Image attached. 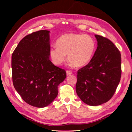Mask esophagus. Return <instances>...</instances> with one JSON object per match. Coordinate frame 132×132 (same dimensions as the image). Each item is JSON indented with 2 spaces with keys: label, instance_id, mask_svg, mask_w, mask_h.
<instances>
[{
  "label": "esophagus",
  "instance_id": "34e87169",
  "mask_svg": "<svg viewBox=\"0 0 132 132\" xmlns=\"http://www.w3.org/2000/svg\"><path fill=\"white\" fill-rule=\"evenodd\" d=\"M66 74L68 76H69L72 74V71L70 70H66Z\"/></svg>",
  "mask_w": 132,
  "mask_h": 132
}]
</instances>
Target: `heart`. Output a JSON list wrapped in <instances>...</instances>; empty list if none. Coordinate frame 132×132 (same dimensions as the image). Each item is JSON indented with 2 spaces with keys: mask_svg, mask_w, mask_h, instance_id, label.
<instances>
[{
  "mask_svg": "<svg viewBox=\"0 0 132 132\" xmlns=\"http://www.w3.org/2000/svg\"><path fill=\"white\" fill-rule=\"evenodd\" d=\"M56 46L51 47L50 55L53 63L59 65L65 61L68 55L69 61L75 67H82L92 59L96 49L94 39L90 35L69 33L60 37Z\"/></svg>",
  "mask_w": 132,
  "mask_h": 132,
  "instance_id": "heart-1",
  "label": "heart"
}]
</instances>
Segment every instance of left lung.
<instances>
[{"mask_svg":"<svg viewBox=\"0 0 132 132\" xmlns=\"http://www.w3.org/2000/svg\"><path fill=\"white\" fill-rule=\"evenodd\" d=\"M98 46L90 62L77 71L76 90L84 103L97 106L113 97L121 77V54L111 40L95 35Z\"/></svg>","mask_w":132,"mask_h":132,"instance_id":"left-lung-1","label":"left lung"}]
</instances>
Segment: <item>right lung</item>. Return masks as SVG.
<instances>
[{
    "mask_svg": "<svg viewBox=\"0 0 132 132\" xmlns=\"http://www.w3.org/2000/svg\"><path fill=\"white\" fill-rule=\"evenodd\" d=\"M50 31L40 30L24 37L12 53L13 83L24 101L44 108L58 94L57 87L66 72L56 66L50 57Z\"/></svg>",
    "mask_w": 132,
    "mask_h": 132,
    "instance_id": "obj_1",
    "label": "right lung"
}]
</instances>
